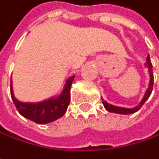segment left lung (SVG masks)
I'll return each instance as SVG.
<instances>
[{"mask_svg":"<svg viewBox=\"0 0 159 159\" xmlns=\"http://www.w3.org/2000/svg\"><path fill=\"white\" fill-rule=\"evenodd\" d=\"M145 66L148 68V72H149V76H150V81H149V86L143 96L142 101L140 102V104L135 107V108H133V109H126V108H121V107H116V106H113L109 104L108 102H106L103 98L102 99V103L105 107V109L110 112H113V113H118V114H133L136 111H138L141 107L144 104V102L149 98L151 93H152V90H153V84H154V75H153V65H152V62H151V60H150V57L149 55L147 56V59H146V63H145Z\"/></svg>","mask_w":159,"mask_h":159,"instance_id":"left-lung-1","label":"left lung"}]
</instances>
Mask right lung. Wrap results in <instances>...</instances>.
I'll use <instances>...</instances> for the list:
<instances>
[{"label": "right lung", "mask_w": 159, "mask_h": 159, "mask_svg": "<svg viewBox=\"0 0 159 159\" xmlns=\"http://www.w3.org/2000/svg\"><path fill=\"white\" fill-rule=\"evenodd\" d=\"M75 76H71L66 81L64 89L61 94L55 98L39 102V103H24L16 99L13 92V84L11 81V96L18 112L25 118L35 121L39 124H45L56 120L62 117L70 104V89Z\"/></svg>", "instance_id": "obj_1"}]
</instances>
